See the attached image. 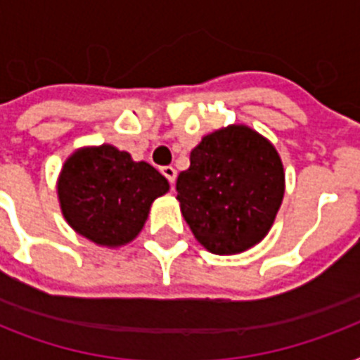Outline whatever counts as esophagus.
Masks as SVG:
<instances>
[{"label": "esophagus", "instance_id": "esophagus-1", "mask_svg": "<svg viewBox=\"0 0 360 360\" xmlns=\"http://www.w3.org/2000/svg\"><path fill=\"white\" fill-rule=\"evenodd\" d=\"M162 175H164V177H166V179L169 181V183H172V185H174L175 179H177V169H175L174 166H164V168H162Z\"/></svg>", "mask_w": 360, "mask_h": 360}]
</instances>
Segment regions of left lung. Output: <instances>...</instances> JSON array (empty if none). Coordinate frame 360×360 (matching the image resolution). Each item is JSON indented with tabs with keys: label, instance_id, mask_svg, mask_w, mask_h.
<instances>
[{
	"label": "left lung",
	"instance_id": "1",
	"mask_svg": "<svg viewBox=\"0 0 360 360\" xmlns=\"http://www.w3.org/2000/svg\"><path fill=\"white\" fill-rule=\"evenodd\" d=\"M181 213L205 250L231 256L262 243L285 191L276 147L248 124L203 136L177 177Z\"/></svg>",
	"mask_w": 360,
	"mask_h": 360
}]
</instances>
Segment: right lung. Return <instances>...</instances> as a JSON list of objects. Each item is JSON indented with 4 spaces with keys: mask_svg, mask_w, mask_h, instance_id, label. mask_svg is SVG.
I'll use <instances>...</instances> for the list:
<instances>
[{
    "mask_svg": "<svg viewBox=\"0 0 360 360\" xmlns=\"http://www.w3.org/2000/svg\"><path fill=\"white\" fill-rule=\"evenodd\" d=\"M169 191L151 164L103 143L76 149L58 177V200L67 224L91 243L120 248L146 226L153 202Z\"/></svg>",
    "mask_w": 360,
    "mask_h": 360,
    "instance_id": "1",
    "label": "right lung"
}]
</instances>
